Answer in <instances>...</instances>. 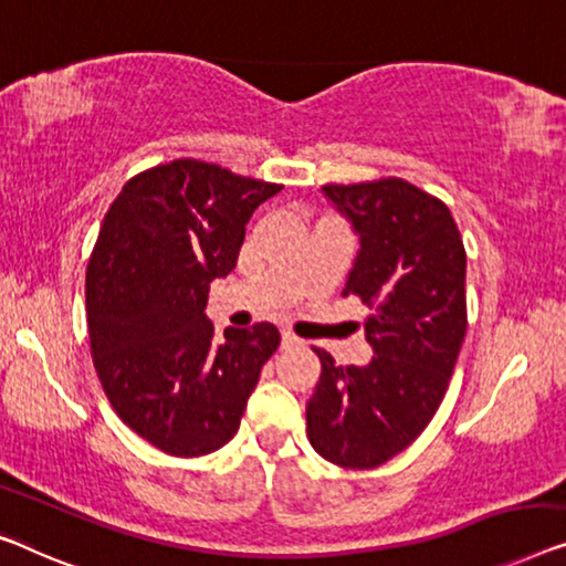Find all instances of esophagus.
I'll use <instances>...</instances> for the list:
<instances>
[{"label":"esophagus","instance_id":"1","mask_svg":"<svg viewBox=\"0 0 566 566\" xmlns=\"http://www.w3.org/2000/svg\"><path fill=\"white\" fill-rule=\"evenodd\" d=\"M301 339L298 337H293V334H289V332H283L281 334V347L283 349H293V347H301Z\"/></svg>","mask_w":566,"mask_h":566}]
</instances>
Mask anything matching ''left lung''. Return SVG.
Segmentation results:
<instances>
[{
    "label": "left lung",
    "mask_w": 566,
    "mask_h": 566,
    "mask_svg": "<svg viewBox=\"0 0 566 566\" xmlns=\"http://www.w3.org/2000/svg\"><path fill=\"white\" fill-rule=\"evenodd\" d=\"M359 250L342 296L370 306V363L322 359L306 433L324 460L373 470L411 444L444 398L467 332V255L452 211L413 184L324 186Z\"/></svg>",
    "instance_id": "1"
}]
</instances>
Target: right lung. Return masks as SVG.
I'll return each instance as SVG.
<instances>
[{
  "label": "right lung",
  "mask_w": 566,
  "mask_h": 566,
  "mask_svg": "<svg viewBox=\"0 0 566 566\" xmlns=\"http://www.w3.org/2000/svg\"><path fill=\"white\" fill-rule=\"evenodd\" d=\"M277 191L186 158L135 176L106 211L86 270L94 367L119 419L160 452L224 447L281 344L268 322L214 342L207 316L209 283L232 273L244 227Z\"/></svg>",
  "instance_id": "obj_1"
}]
</instances>
